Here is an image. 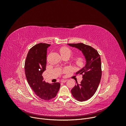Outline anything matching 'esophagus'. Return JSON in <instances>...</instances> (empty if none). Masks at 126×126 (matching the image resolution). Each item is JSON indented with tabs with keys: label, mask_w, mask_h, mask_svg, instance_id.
I'll return each instance as SVG.
<instances>
[{
	"label": "esophagus",
	"mask_w": 126,
	"mask_h": 126,
	"mask_svg": "<svg viewBox=\"0 0 126 126\" xmlns=\"http://www.w3.org/2000/svg\"><path fill=\"white\" fill-rule=\"evenodd\" d=\"M66 81H67V80H62L61 81V82L62 83H65Z\"/></svg>",
	"instance_id": "1"
}]
</instances>
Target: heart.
I'll use <instances>...</instances> for the list:
<instances>
[{
	"mask_svg": "<svg viewBox=\"0 0 126 126\" xmlns=\"http://www.w3.org/2000/svg\"><path fill=\"white\" fill-rule=\"evenodd\" d=\"M60 53L62 57L64 56H70L72 54V50L70 48L64 46L61 47L60 49ZM85 58L82 56H79L75 57L74 59V62L75 65L77 67H82L85 63Z\"/></svg>",
	"mask_w": 126,
	"mask_h": 126,
	"instance_id": "1",
	"label": "heart"
}]
</instances>
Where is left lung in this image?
<instances>
[{"instance_id": "left-lung-1", "label": "left lung", "mask_w": 126, "mask_h": 126, "mask_svg": "<svg viewBox=\"0 0 126 126\" xmlns=\"http://www.w3.org/2000/svg\"><path fill=\"white\" fill-rule=\"evenodd\" d=\"M82 51L86 59V65L76 74L82 75L83 79L71 90L73 97L78 101L83 102L91 98L95 93L102 76L101 61L98 51L92 47L80 43H69Z\"/></svg>"}]
</instances>
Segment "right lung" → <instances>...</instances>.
<instances>
[{
	"mask_svg": "<svg viewBox=\"0 0 126 126\" xmlns=\"http://www.w3.org/2000/svg\"><path fill=\"white\" fill-rule=\"evenodd\" d=\"M50 44L40 43L31 48L25 62V73L30 87L37 96L48 101L54 98L59 91L60 83L45 82L42 76L46 70L47 50Z\"/></svg>",
	"mask_w": 126,
	"mask_h": 126,
	"instance_id": "add662e5",
	"label": "right lung"
}]
</instances>
